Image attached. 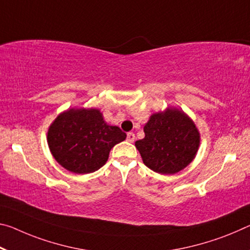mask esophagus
<instances>
[{"mask_svg":"<svg viewBox=\"0 0 250 250\" xmlns=\"http://www.w3.org/2000/svg\"><path fill=\"white\" fill-rule=\"evenodd\" d=\"M134 139H136V136H134L133 132H129L128 134H126V140H128L129 142H133Z\"/></svg>","mask_w":250,"mask_h":250,"instance_id":"esophagus-1","label":"esophagus"}]
</instances>
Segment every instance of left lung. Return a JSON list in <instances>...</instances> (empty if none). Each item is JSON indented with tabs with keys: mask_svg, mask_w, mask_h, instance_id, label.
<instances>
[{
	"mask_svg": "<svg viewBox=\"0 0 250 250\" xmlns=\"http://www.w3.org/2000/svg\"><path fill=\"white\" fill-rule=\"evenodd\" d=\"M136 141L144 164L161 175H173L190 165L200 146L199 130L187 113L175 106L152 113Z\"/></svg>",
	"mask_w": 250,
	"mask_h": 250,
	"instance_id": "1",
	"label": "left lung"
}]
</instances>
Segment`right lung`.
Returning <instances> with one entry per match:
<instances>
[{"instance_id":"1","label":"right lung","mask_w":250,"mask_h":250,"mask_svg":"<svg viewBox=\"0 0 250 250\" xmlns=\"http://www.w3.org/2000/svg\"><path fill=\"white\" fill-rule=\"evenodd\" d=\"M126 134L104 120L96 108H71L47 129V146L57 162L73 173L94 172L108 161L110 150Z\"/></svg>"}]
</instances>
